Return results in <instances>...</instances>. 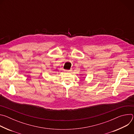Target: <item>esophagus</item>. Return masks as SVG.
I'll use <instances>...</instances> for the list:
<instances>
[{"instance_id":"1","label":"esophagus","mask_w":134,"mask_h":134,"mask_svg":"<svg viewBox=\"0 0 134 134\" xmlns=\"http://www.w3.org/2000/svg\"><path fill=\"white\" fill-rule=\"evenodd\" d=\"M65 71L66 72H71L72 71L71 69H70V70H65Z\"/></svg>"}]
</instances>
